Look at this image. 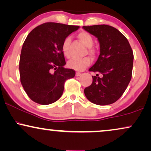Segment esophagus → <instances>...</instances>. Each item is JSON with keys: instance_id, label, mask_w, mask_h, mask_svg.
<instances>
[{"instance_id": "obj_1", "label": "esophagus", "mask_w": 151, "mask_h": 151, "mask_svg": "<svg viewBox=\"0 0 151 151\" xmlns=\"http://www.w3.org/2000/svg\"><path fill=\"white\" fill-rule=\"evenodd\" d=\"M81 73H80V72H76V76H77V77H78V76H80L81 75Z\"/></svg>"}]
</instances>
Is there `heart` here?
I'll use <instances>...</instances> for the list:
<instances>
[{"label": "heart", "instance_id": "heart-1", "mask_svg": "<svg viewBox=\"0 0 151 151\" xmlns=\"http://www.w3.org/2000/svg\"><path fill=\"white\" fill-rule=\"evenodd\" d=\"M78 37L80 39L82 42L83 43L86 47H88L89 49V53L91 55H95V51L94 49H91V47H93V37L91 35L86 31H82L81 33H79ZM70 43V38L66 37L64 40L62 44V51L63 55L67 58L70 56V51H69V45ZM91 63V59L88 57H85V58H72L70 59L69 61L67 63V65L70 69L77 70V71H82L85 69L86 68L88 67Z\"/></svg>", "mask_w": 151, "mask_h": 151}]
</instances>
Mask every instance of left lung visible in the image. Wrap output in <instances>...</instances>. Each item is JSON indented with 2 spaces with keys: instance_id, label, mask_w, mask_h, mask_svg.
Segmentation results:
<instances>
[{
  "instance_id": "obj_1",
  "label": "left lung",
  "mask_w": 151,
  "mask_h": 151,
  "mask_svg": "<svg viewBox=\"0 0 151 151\" xmlns=\"http://www.w3.org/2000/svg\"><path fill=\"white\" fill-rule=\"evenodd\" d=\"M83 28L98 38L100 47L98 60L89 69L98 74L92 76V83L84 89V94L95 104H111L121 98L131 80L132 49L127 38L112 26L94 25Z\"/></svg>"
}]
</instances>
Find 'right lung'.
Instances as JSON below:
<instances>
[{"label":"right lung","instance_id":"add662e5","mask_svg":"<svg viewBox=\"0 0 151 151\" xmlns=\"http://www.w3.org/2000/svg\"><path fill=\"white\" fill-rule=\"evenodd\" d=\"M79 26L54 22L40 25L28 34L21 51L20 80L33 102L47 105L61 97L67 79L75 71L64 68V40Z\"/></svg>","mask_w":151,"mask_h":151}]
</instances>
